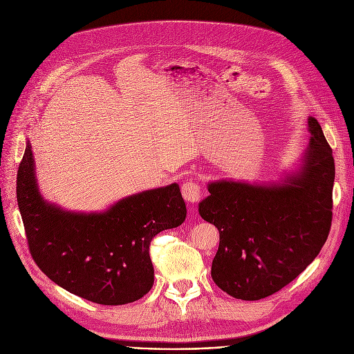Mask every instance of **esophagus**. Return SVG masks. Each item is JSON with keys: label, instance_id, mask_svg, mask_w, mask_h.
<instances>
[{"label": "esophagus", "instance_id": "esophagus-1", "mask_svg": "<svg viewBox=\"0 0 354 354\" xmlns=\"http://www.w3.org/2000/svg\"><path fill=\"white\" fill-rule=\"evenodd\" d=\"M180 192H182L183 199L189 203H196L201 199V188H199V185L194 180L183 182L180 187Z\"/></svg>", "mask_w": 354, "mask_h": 354}]
</instances>
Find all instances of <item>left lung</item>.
Returning a JSON list of instances; mask_svg holds the SVG:
<instances>
[{
    "label": "left lung",
    "mask_w": 354,
    "mask_h": 354,
    "mask_svg": "<svg viewBox=\"0 0 354 354\" xmlns=\"http://www.w3.org/2000/svg\"><path fill=\"white\" fill-rule=\"evenodd\" d=\"M313 135L300 172L281 185L232 180L208 185L201 216L219 231L214 283L239 300H261L299 277L322 251L333 218L334 158L322 126Z\"/></svg>",
    "instance_id": "1"
}]
</instances>
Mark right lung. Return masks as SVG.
<instances>
[{"label":"right lung","instance_id":"right-lung-1","mask_svg":"<svg viewBox=\"0 0 354 354\" xmlns=\"http://www.w3.org/2000/svg\"><path fill=\"white\" fill-rule=\"evenodd\" d=\"M17 202L37 267L71 294L104 306L133 303L151 291V241L187 216L176 183L124 198L103 214L55 208L39 194L30 142L17 172Z\"/></svg>","mask_w":354,"mask_h":354}]
</instances>
